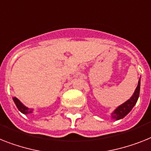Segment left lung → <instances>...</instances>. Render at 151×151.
Returning <instances> with one entry per match:
<instances>
[{"label":"left lung","mask_w":151,"mask_h":151,"mask_svg":"<svg viewBox=\"0 0 151 151\" xmlns=\"http://www.w3.org/2000/svg\"><path fill=\"white\" fill-rule=\"evenodd\" d=\"M140 80L139 79V82H138V85L137 88L135 89V92H134V95L132 96L131 98L129 99H128L127 102L122 104L121 106H119L118 108L115 109V111L112 113V118L116 119H123L124 116L127 115L128 113L130 112L133 107L135 106V104L137 102V99L139 98V95H140Z\"/></svg>","instance_id":"1"}]
</instances>
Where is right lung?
<instances>
[{
	"mask_svg": "<svg viewBox=\"0 0 151 151\" xmlns=\"http://www.w3.org/2000/svg\"><path fill=\"white\" fill-rule=\"evenodd\" d=\"M13 100L14 102V103H15L16 106L17 107V109H19L20 112H22L24 114H28V113H32V109H28V107L24 106L23 104L16 98V97H14Z\"/></svg>",
	"mask_w": 151,
	"mask_h": 151,
	"instance_id": "1",
	"label": "right lung"
}]
</instances>
